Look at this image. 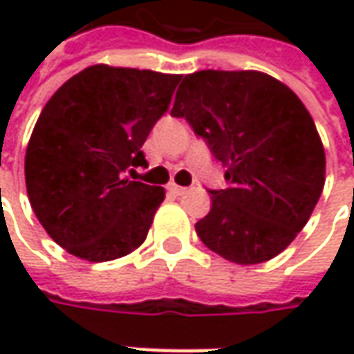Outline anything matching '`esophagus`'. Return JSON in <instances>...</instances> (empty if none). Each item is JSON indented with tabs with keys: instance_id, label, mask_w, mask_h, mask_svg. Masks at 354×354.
Here are the masks:
<instances>
[{
	"instance_id": "34e87169",
	"label": "esophagus",
	"mask_w": 354,
	"mask_h": 354,
	"mask_svg": "<svg viewBox=\"0 0 354 354\" xmlns=\"http://www.w3.org/2000/svg\"><path fill=\"white\" fill-rule=\"evenodd\" d=\"M167 189H169L173 195H177V197H181V195L187 193V189H185V187H179V185H175V183H171Z\"/></svg>"
}]
</instances>
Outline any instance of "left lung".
<instances>
[{
  "label": "left lung",
  "instance_id": "obj_1",
  "mask_svg": "<svg viewBox=\"0 0 354 354\" xmlns=\"http://www.w3.org/2000/svg\"><path fill=\"white\" fill-rule=\"evenodd\" d=\"M171 116L185 118L225 167L228 187L195 230L240 266L276 258L307 225L325 185V149L292 88L260 71L185 75Z\"/></svg>",
  "mask_w": 354,
  "mask_h": 354
}]
</instances>
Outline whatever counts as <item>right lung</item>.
Segmentation results:
<instances>
[{
	"instance_id": "1",
	"label": "right lung",
	"mask_w": 354,
	"mask_h": 354,
	"mask_svg": "<svg viewBox=\"0 0 354 354\" xmlns=\"http://www.w3.org/2000/svg\"><path fill=\"white\" fill-rule=\"evenodd\" d=\"M181 75L94 64L45 104L25 153L29 203L47 234L86 262L140 248L165 189L129 181ZM133 171V169H131Z\"/></svg>"
}]
</instances>
